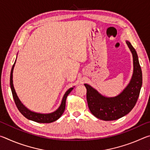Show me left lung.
<instances>
[{"label":"left lung","instance_id":"obj_1","mask_svg":"<svg viewBox=\"0 0 150 150\" xmlns=\"http://www.w3.org/2000/svg\"><path fill=\"white\" fill-rule=\"evenodd\" d=\"M133 56L134 71L131 80L126 87L118 95L106 97L88 84H84L87 88V100L91 113L100 120H115L123 117L132 110L136 105L142 85V73L136 50L126 41Z\"/></svg>","mask_w":150,"mask_h":150}]
</instances>
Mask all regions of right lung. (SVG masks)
Wrapping results in <instances>:
<instances>
[{
  "mask_svg": "<svg viewBox=\"0 0 150 150\" xmlns=\"http://www.w3.org/2000/svg\"><path fill=\"white\" fill-rule=\"evenodd\" d=\"M15 63H16V61L14 63L13 66H12L11 72V78H10V85H11V88L12 93V96H13V98L14 100L15 104L17 106L18 109L19 111L21 112V114L24 116H25L26 118L29 119V120H31L32 121L36 122L39 123H51L53 122L55 120H57L58 118L61 117V116L63 115V112L65 110V102H66V98H67V96L71 92V91L73 89V87H71L68 89L66 91L64 96L62 98V103L59 106V107L56 110L53 112L52 113L49 114H41V113H37L35 112H32L29 109H28L26 106H25L23 104L21 103V101L18 97L16 95V91L14 88L13 85V80H12V73H13V70L14 67L15 65Z\"/></svg>",
  "mask_w": 150,
  "mask_h": 150,
  "instance_id": "obj_1",
  "label": "right lung"
}]
</instances>
